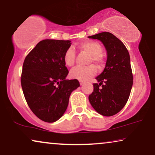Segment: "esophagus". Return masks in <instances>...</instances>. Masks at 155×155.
<instances>
[{
  "mask_svg": "<svg viewBox=\"0 0 155 155\" xmlns=\"http://www.w3.org/2000/svg\"><path fill=\"white\" fill-rule=\"evenodd\" d=\"M79 83H80V85H84V84H85V82H84V81H80Z\"/></svg>",
  "mask_w": 155,
  "mask_h": 155,
  "instance_id": "esophagus-1",
  "label": "esophagus"
}]
</instances>
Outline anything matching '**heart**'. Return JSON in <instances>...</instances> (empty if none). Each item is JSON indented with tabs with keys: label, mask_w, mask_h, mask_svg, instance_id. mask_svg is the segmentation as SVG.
Returning <instances> with one entry per match:
<instances>
[{
	"label": "heart",
	"mask_w": 155,
	"mask_h": 155,
	"mask_svg": "<svg viewBox=\"0 0 155 155\" xmlns=\"http://www.w3.org/2000/svg\"><path fill=\"white\" fill-rule=\"evenodd\" d=\"M78 48L83 52L91 55L90 63L93 62L99 66L103 64V58L101 54L103 51V48L100 43L94 41H87L80 44ZM76 54L72 48H67L64 53L63 60L64 63L68 67H72L75 63ZM97 73V68L94 65H90L85 68L77 67L73 68L70 71V76L71 78L75 79L86 81L90 78L94 77Z\"/></svg>",
	"instance_id": "heart-1"
}]
</instances>
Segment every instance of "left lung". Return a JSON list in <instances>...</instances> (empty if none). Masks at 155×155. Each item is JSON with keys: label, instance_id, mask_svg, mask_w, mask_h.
<instances>
[{"label": "left lung", "instance_id": "1", "mask_svg": "<svg viewBox=\"0 0 155 155\" xmlns=\"http://www.w3.org/2000/svg\"><path fill=\"white\" fill-rule=\"evenodd\" d=\"M87 38L100 40L107 54L104 70L95 78L99 84H93L89 101L98 114L112 116L125 106L132 87L130 56L124 44L112 33L103 32Z\"/></svg>", "mask_w": 155, "mask_h": 155}]
</instances>
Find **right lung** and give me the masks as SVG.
<instances>
[{"mask_svg":"<svg viewBox=\"0 0 155 155\" xmlns=\"http://www.w3.org/2000/svg\"><path fill=\"white\" fill-rule=\"evenodd\" d=\"M71 45L70 40H41L24 60L21 78L23 92L33 114L45 122L61 118L71 92L80 86L77 79H65L69 71L63 55Z\"/></svg>","mask_w":155,"mask_h":155,"instance_id":"obj_1","label":"right lung"}]
</instances>
